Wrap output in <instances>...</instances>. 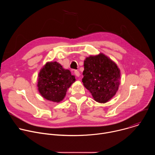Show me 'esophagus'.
Listing matches in <instances>:
<instances>
[{"mask_svg":"<svg viewBox=\"0 0 155 155\" xmlns=\"http://www.w3.org/2000/svg\"><path fill=\"white\" fill-rule=\"evenodd\" d=\"M75 75H76L77 77H79L80 75V72H79L78 71H75Z\"/></svg>","mask_w":155,"mask_h":155,"instance_id":"1","label":"esophagus"}]
</instances>
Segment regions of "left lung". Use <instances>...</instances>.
Instances as JSON below:
<instances>
[{
	"label": "left lung",
	"mask_w": 155,
	"mask_h": 155,
	"mask_svg": "<svg viewBox=\"0 0 155 155\" xmlns=\"http://www.w3.org/2000/svg\"><path fill=\"white\" fill-rule=\"evenodd\" d=\"M83 75L84 86L99 103L107 102L118 90L120 69L114 61L102 53L86 58Z\"/></svg>",
	"instance_id": "1"
}]
</instances>
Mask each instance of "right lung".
Segmentation results:
<instances>
[{
	"instance_id": "add662e5",
	"label": "right lung",
	"mask_w": 155,
	"mask_h": 155,
	"mask_svg": "<svg viewBox=\"0 0 155 155\" xmlns=\"http://www.w3.org/2000/svg\"><path fill=\"white\" fill-rule=\"evenodd\" d=\"M75 80L71 71L64 69L59 62H47L38 73V90L44 99L59 103L64 99L68 89Z\"/></svg>"
}]
</instances>
